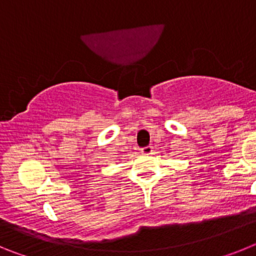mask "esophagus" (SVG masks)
Here are the masks:
<instances>
[{
	"label": "esophagus",
	"mask_w": 256,
	"mask_h": 256,
	"mask_svg": "<svg viewBox=\"0 0 256 256\" xmlns=\"http://www.w3.org/2000/svg\"><path fill=\"white\" fill-rule=\"evenodd\" d=\"M152 148H154L152 146H150V144H148V146H146V148H142L141 151L144 154H151L152 152Z\"/></svg>",
	"instance_id": "1"
}]
</instances>
